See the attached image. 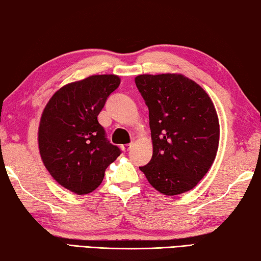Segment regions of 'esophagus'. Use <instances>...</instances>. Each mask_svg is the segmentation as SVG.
Wrapping results in <instances>:
<instances>
[{
    "mask_svg": "<svg viewBox=\"0 0 261 261\" xmlns=\"http://www.w3.org/2000/svg\"><path fill=\"white\" fill-rule=\"evenodd\" d=\"M132 147H133L132 144H123V145H121V149H122V151L126 152V151H129Z\"/></svg>",
    "mask_w": 261,
    "mask_h": 261,
    "instance_id": "1",
    "label": "esophagus"
}]
</instances>
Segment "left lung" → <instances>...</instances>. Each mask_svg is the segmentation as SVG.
<instances>
[{
    "label": "left lung",
    "instance_id": "left-lung-1",
    "mask_svg": "<svg viewBox=\"0 0 261 261\" xmlns=\"http://www.w3.org/2000/svg\"><path fill=\"white\" fill-rule=\"evenodd\" d=\"M135 84L149 109L153 152L141 166L149 184L167 196L191 190L217 156L220 126L202 87L181 74H142Z\"/></svg>",
    "mask_w": 261,
    "mask_h": 261
}]
</instances>
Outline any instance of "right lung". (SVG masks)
Returning a JSON list of instances; mask_svg holds the SVG:
<instances>
[{
  "label": "right lung",
  "mask_w": 261,
  "mask_h": 261,
  "mask_svg": "<svg viewBox=\"0 0 261 261\" xmlns=\"http://www.w3.org/2000/svg\"><path fill=\"white\" fill-rule=\"evenodd\" d=\"M119 85L117 75H91L62 87L43 110L39 127L41 158L54 179L77 195L97 188L105 170L121 153L97 120Z\"/></svg>",
  "instance_id": "1"
}]
</instances>
